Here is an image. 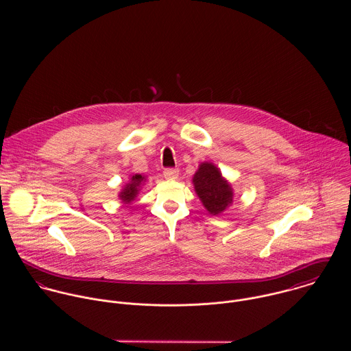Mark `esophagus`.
<instances>
[{
  "label": "esophagus",
  "instance_id": "esophagus-1",
  "mask_svg": "<svg viewBox=\"0 0 351 351\" xmlns=\"http://www.w3.org/2000/svg\"><path fill=\"white\" fill-rule=\"evenodd\" d=\"M178 174H180L178 169H171V167H169V169H165V170H163V176H165L166 180H176V178L178 177Z\"/></svg>",
  "mask_w": 351,
  "mask_h": 351
}]
</instances>
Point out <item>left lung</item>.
<instances>
[{"mask_svg":"<svg viewBox=\"0 0 351 351\" xmlns=\"http://www.w3.org/2000/svg\"><path fill=\"white\" fill-rule=\"evenodd\" d=\"M193 185L202 205L210 215H220L232 204L234 192L220 170L210 162H202L193 176Z\"/></svg>","mask_w":351,"mask_h":351,"instance_id":"obj_1","label":"left lung"}]
</instances>
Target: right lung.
<instances>
[{
	"label": "right lung",
	"mask_w": 351,
	"mask_h": 351,
	"mask_svg": "<svg viewBox=\"0 0 351 351\" xmlns=\"http://www.w3.org/2000/svg\"><path fill=\"white\" fill-rule=\"evenodd\" d=\"M145 177L142 174H134L131 176V180L130 182L123 188V191L120 192L119 197L120 200L123 201L124 204H130L132 201L135 200V197L138 196L143 182H145Z\"/></svg>",
	"instance_id": "right-lung-1"
}]
</instances>
